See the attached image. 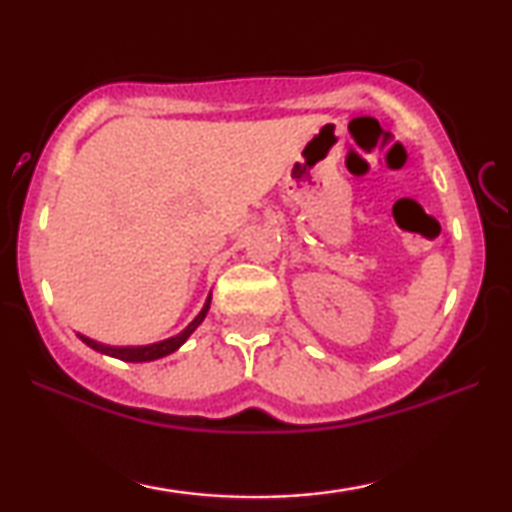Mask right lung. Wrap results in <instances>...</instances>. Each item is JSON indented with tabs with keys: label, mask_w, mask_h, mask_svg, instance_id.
<instances>
[{
	"label": "right lung",
	"mask_w": 512,
	"mask_h": 512,
	"mask_svg": "<svg viewBox=\"0 0 512 512\" xmlns=\"http://www.w3.org/2000/svg\"><path fill=\"white\" fill-rule=\"evenodd\" d=\"M209 303H212V296L207 298L205 307H202L198 317H195L191 324H188L184 331L179 335H174V338H167V340H160V342H153V345H144V347H111V345H102V342H95L86 338V335H79V338L86 342L88 347H93L95 352H102L107 356H114V359H121V361H130V363H142V361H156V359H163V356L177 352V349L184 345L188 340V335H191L195 328L202 324V319H205V314L209 310Z\"/></svg>",
	"instance_id": "add662e5"
}]
</instances>
